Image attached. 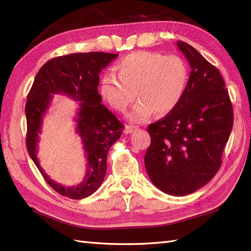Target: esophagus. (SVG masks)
I'll return each instance as SVG.
<instances>
[{"mask_svg": "<svg viewBox=\"0 0 251 251\" xmlns=\"http://www.w3.org/2000/svg\"><path fill=\"white\" fill-rule=\"evenodd\" d=\"M137 129H138L137 126H134V125H127V126L125 127L124 132H125V134H131V132H134V131L137 130Z\"/></svg>", "mask_w": 251, "mask_h": 251, "instance_id": "obj_1", "label": "esophagus"}]
</instances>
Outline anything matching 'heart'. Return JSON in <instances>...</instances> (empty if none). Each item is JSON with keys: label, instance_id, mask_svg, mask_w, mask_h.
<instances>
[{"label": "heart", "instance_id": "obj_1", "mask_svg": "<svg viewBox=\"0 0 251 251\" xmlns=\"http://www.w3.org/2000/svg\"><path fill=\"white\" fill-rule=\"evenodd\" d=\"M116 75L105 74L99 92L116 111L125 112L139 98L129 119L145 122L156 112L165 115L180 102L188 84L186 63L176 55L164 56L153 51H136L123 58L115 66Z\"/></svg>", "mask_w": 251, "mask_h": 251}]
</instances>
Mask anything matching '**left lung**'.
Returning <instances> with one entry per match:
<instances>
[{
    "mask_svg": "<svg viewBox=\"0 0 251 251\" xmlns=\"http://www.w3.org/2000/svg\"><path fill=\"white\" fill-rule=\"evenodd\" d=\"M191 73L177 106L148 127L145 155L150 180L164 193L184 196L215 177L233 127V106L219 70L194 47L178 41Z\"/></svg>",
    "mask_w": 251,
    "mask_h": 251,
    "instance_id": "left-lung-1",
    "label": "left lung"
}]
</instances>
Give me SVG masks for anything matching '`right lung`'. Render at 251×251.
Segmentation results:
<instances>
[{
    "label": "right lung",
    "instance_id": "obj_1",
    "mask_svg": "<svg viewBox=\"0 0 251 251\" xmlns=\"http://www.w3.org/2000/svg\"><path fill=\"white\" fill-rule=\"evenodd\" d=\"M119 54L90 51L52 58L42 67L34 78L25 103L26 150L46 182L62 196L82 200L92 195L103 182L106 156L120 139L124 125L101 103L98 93L99 74ZM56 93L67 94L79 102L75 118L81 138L88 169L83 182L63 187L51 180L40 167L36 156L43 119Z\"/></svg>",
    "mask_w": 251,
    "mask_h": 251
}]
</instances>
